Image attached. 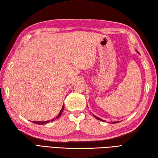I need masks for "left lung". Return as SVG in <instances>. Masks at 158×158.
Here are the masks:
<instances>
[{
  "mask_svg": "<svg viewBox=\"0 0 158 158\" xmlns=\"http://www.w3.org/2000/svg\"><path fill=\"white\" fill-rule=\"evenodd\" d=\"M95 116V117H96V118H97L98 120H101V121H103V122H104V120H102L101 118H98V117H97V116ZM118 123V121H116V122H113L112 123Z\"/></svg>",
  "mask_w": 158,
  "mask_h": 158,
  "instance_id": "obj_1",
  "label": "left lung"
}]
</instances>
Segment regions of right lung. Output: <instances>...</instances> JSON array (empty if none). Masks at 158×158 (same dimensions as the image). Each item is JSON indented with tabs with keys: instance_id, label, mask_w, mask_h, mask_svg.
<instances>
[{
	"instance_id": "1",
	"label": "right lung",
	"mask_w": 158,
	"mask_h": 158,
	"mask_svg": "<svg viewBox=\"0 0 158 158\" xmlns=\"http://www.w3.org/2000/svg\"><path fill=\"white\" fill-rule=\"evenodd\" d=\"M64 108V106L63 105V106H62V109H61V110L60 111L59 114H58V115L57 116L56 118H59L60 116L61 115V114L62 113V111H63ZM54 120H55V118H53V119H52V120H51V122H52V121H54ZM48 122H50V120L44 121V122H40V121H38V122H35V121H33V123H35V124H45V123H48Z\"/></svg>"
}]
</instances>
